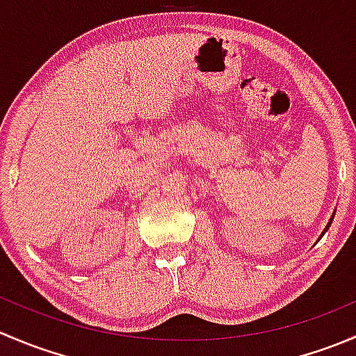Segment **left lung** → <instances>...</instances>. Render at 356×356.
<instances>
[{
    "label": "left lung",
    "mask_w": 356,
    "mask_h": 356,
    "mask_svg": "<svg viewBox=\"0 0 356 356\" xmlns=\"http://www.w3.org/2000/svg\"><path fill=\"white\" fill-rule=\"evenodd\" d=\"M334 213H336V211H334ZM334 213H332V217H331V218H329V222H327V225H325V229H324V231H322L321 238H322V236H324V234H325V232H327V231H329V227H331V224H332V218H334ZM321 238H318V239H321ZM318 239H317V241H318Z\"/></svg>",
    "instance_id": "1"
}]
</instances>
